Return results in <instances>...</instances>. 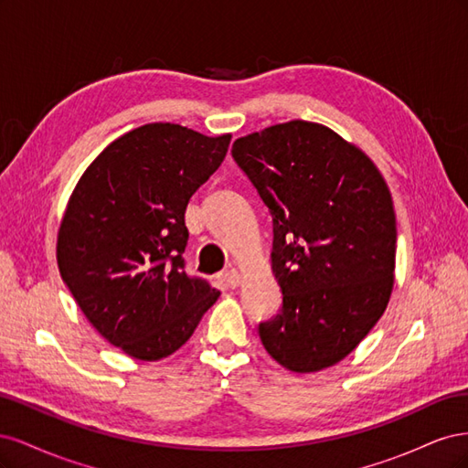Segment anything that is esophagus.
Instances as JSON below:
<instances>
[{
    "label": "esophagus",
    "instance_id": "1",
    "mask_svg": "<svg viewBox=\"0 0 468 468\" xmlns=\"http://www.w3.org/2000/svg\"><path fill=\"white\" fill-rule=\"evenodd\" d=\"M220 279H222V282H224L226 287H232V289H236V287L239 285V273L236 271L234 267H230V269H226V271H222Z\"/></svg>",
    "mask_w": 468,
    "mask_h": 468
}]
</instances>
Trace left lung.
<instances>
[{
	"label": "left lung",
	"instance_id": "8db88e82",
	"mask_svg": "<svg viewBox=\"0 0 468 468\" xmlns=\"http://www.w3.org/2000/svg\"><path fill=\"white\" fill-rule=\"evenodd\" d=\"M232 158L273 217L282 306L260 324L261 344L289 371L328 369L390 299L396 217L387 181L365 152L308 121L238 138Z\"/></svg>",
	"mask_w": 468,
	"mask_h": 468
}]
</instances>
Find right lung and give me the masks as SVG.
<instances>
[{
    "instance_id": "1",
    "label": "right lung",
    "mask_w": 468,
    "mask_h": 468,
    "mask_svg": "<svg viewBox=\"0 0 468 468\" xmlns=\"http://www.w3.org/2000/svg\"><path fill=\"white\" fill-rule=\"evenodd\" d=\"M230 138L138 126L97 155L69 197L56 244L60 275L93 328L126 356H172L218 299L186 273V208Z\"/></svg>"
}]
</instances>
